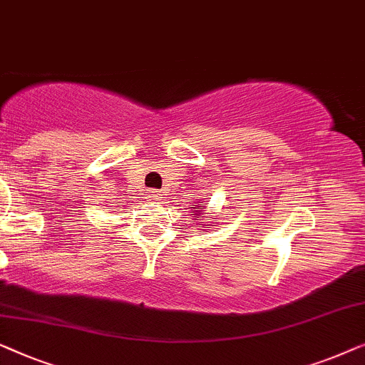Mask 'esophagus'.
Segmentation results:
<instances>
[{
    "instance_id": "34e87169",
    "label": "esophagus",
    "mask_w": 365,
    "mask_h": 365,
    "mask_svg": "<svg viewBox=\"0 0 365 365\" xmlns=\"http://www.w3.org/2000/svg\"><path fill=\"white\" fill-rule=\"evenodd\" d=\"M147 195H148V200H152V202H160V192H158V190H148V192H147Z\"/></svg>"
}]
</instances>
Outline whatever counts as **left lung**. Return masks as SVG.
<instances>
[{
	"instance_id": "obj_1",
	"label": "left lung",
	"mask_w": 365,
	"mask_h": 365,
	"mask_svg": "<svg viewBox=\"0 0 365 365\" xmlns=\"http://www.w3.org/2000/svg\"><path fill=\"white\" fill-rule=\"evenodd\" d=\"M203 207H205V203L203 202H200L198 205H190V208H192V212L195 213V220H200V217H202V212H203ZM205 218H210V217H205ZM200 223H203V227L205 228H208L210 225H207V222H200ZM212 227H215V225H212Z\"/></svg>"
}]
</instances>
